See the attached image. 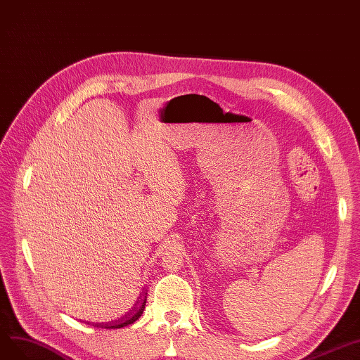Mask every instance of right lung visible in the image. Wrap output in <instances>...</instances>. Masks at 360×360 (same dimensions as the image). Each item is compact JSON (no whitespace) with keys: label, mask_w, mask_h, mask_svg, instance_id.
I'll return each instance as SVG.
<instances>
[{"label":"right lung","mask_w":360,"mask_h":360,"mask_svg":"<svg viewBox=\"0 0 360 360\" xmlns=\"http://www.w3.org/2000/svg\"><path fill=\"white\" fill-rule=\"evenodd\" d=\"M146 295L145 292H142V295L139 296V299L136 300V303L131 306V309L123 315L122 318H118L115 321H111V322H98V323H94L96 325V327H102V328H107V330H112V328H123V327H127V325L133 323L134 321H138L141 318V315L143 314V309H145V304H146Z\"/></svg>","instance_id":"obj_1"}]
</instances>
